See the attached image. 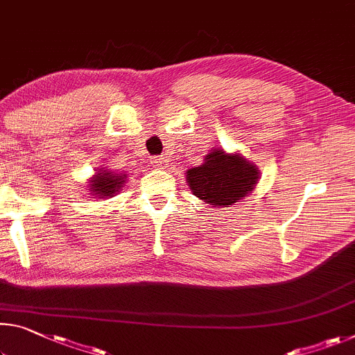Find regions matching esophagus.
<instances>
[{"label": "esophagus", "instance_id": "obj_1", "mask_svg": "<svg viewBox=\"0 0 355 355\" xmlns=\"http://www.w3.org/2000/svg\"><path fill=\"white\" fill-rule=\"evenodd\" d=\"M167 162H168V159L166 156H157V157H153V159H151V164L159 167V168H166Z\"/></svg>", "mask_w": 355, "mask_h": 355}]
</instances>
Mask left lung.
<instances>
[{
	"mask_svg": "<svg viewBox=\"0 0 355 355\" xmlns=\"http://www.w3.org/2000/svg\"><path fill=\"white\" fill-rule=\"evenodd\" d=\"M187 182L196 198L211 207L224 208L243 200L259 182L254 162L241 153L211 148L200 166L187 171Z\"/></svg>",
	"mask_w": 355,
	"mask_h": 355,
	"instance_id": "left-lung-1",
	"label": "left lung"
}]
</instances>
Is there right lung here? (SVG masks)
Returning a JSON list of instances; mask_svg holds the SVG:
<instances>
[{"instance_id":"add662e5","label":"right lung","mask_w":355,"mask_h":355,"mask_svg":"<svg viewBox=\"0 0 355 355\" xmlns=\"http://www.w3.org/2000/svg\"><path fill=\"white\" fill-rule=\"evenodd\" d=\"M126 178V173H115L105 167H99L98 172L88 180V193L93 198L110 199L125 187Z\"/></svg>"}]
</instances>
